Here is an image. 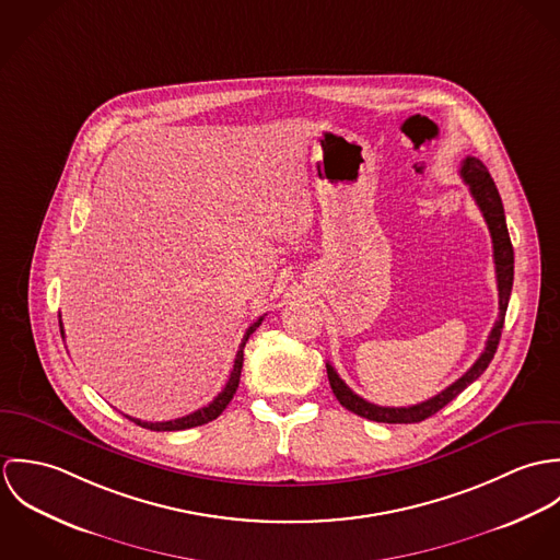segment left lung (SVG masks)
I'll use <instances>...</instances> for the list:
<instances>
[{
	"mask_svg": "<svg viewBox=\"0 0 560 560\" xmlns=\"http://www.w3.org/2000/svg\"><path fill=\"white\" fill-rule=\"evenodd\" d=\"M459 174H462L464 183L470 187V194L477 200L480 213L487 222V229L491 233L495 280H498V308H500L498 320L493 323V327L487 336V342H485V349H482L479 360L472 364V369L466 375H462L455 384H451L446 390H442L433 399L422 400V402L409 405V407H382V405H375V402H369V400L358 397L338 377L334 366L327 362L325 366H327V380H329L331 393L336 395V399L340 400L342 407H347L349 411H353L362 418H369L375 422H388V424H411V422H420V420L433 416L435 411H440L444 405H448L451 400L455 399L459 393H464L472 382L479 380L480 375L485 373V369L489 366V362L493 360V353L498 349L511 289H513V245H511V237L506 231V220H504V209H502L498 187H495L489 170L482 165V161L477 158H466L462 161Z\"/></svg>",
	"mask_w": 560,
	"mask_h": 560,
	"instance_id": "8db88e82",
	"label": "left lung"
}]
</instances>
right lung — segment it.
I'll return each mask as SVG.
<instances>
[{"mask_svg": "<svg viewBox=\"0 0 560 560\" xmlns=\"http://www.w3.org/2000/svg\"><path fill=\"white\" fill-rule=\"evenodd\" d=\"M262 319H265V315L258 317V319L254 320V323L245 329V336H243V340H241L240 351H237V358H235V366H233V371H231V377H229L224 390H222L215 399L211 400L209 405L196 409L194 413H187V416L176 418V420H165V422H144V420H138V418H131V416H127V418L133 420V422L140 424V427H144V429H151V431H183V429L200 427V424H207V422L215 420V418L226 409V405L231 402V399H233L235 393H237V388H240L241 369H243V347H245L247 338L256 331V327L262 323ZM60 334L65 336L62 317H60Z\"/></svg>", "mask_w": 560, "mask_h": 560, "instance_id": "add662e5", "label": "right lung"}]
</instances>
